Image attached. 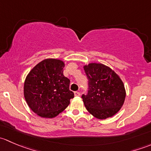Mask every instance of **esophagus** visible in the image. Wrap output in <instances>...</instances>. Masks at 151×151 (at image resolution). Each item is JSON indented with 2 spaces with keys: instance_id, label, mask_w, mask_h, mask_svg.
<instances>
[{
  "instance_id": "1",
  "label": "esophagus",
  "mask_w": 151,
  "mask_h": 151,
  "mask_svg": "<svg viewBox=\"0 0 151 151\" xmlns=\"http://www.w3.org/2000/svg\"><path fill=\"white\" fill-rule=\"evenodd\" d=\"M74 96H80V93L79 92V91H75V92H74Z\"/></svg>"
}]
</instances>
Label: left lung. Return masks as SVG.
Instances as JSON below:
<instances>
[{"label":"left lung","mask_w":151,"mask_h":151,"mask_svg":"<svg viewBox=\"0 0 151 151\" xmlns=\"http://www.w3.org/2000/svg\"><path fill=\"white\" fill-rule=\"evenodd\" d=\"M88 80V93L82 99L87 110L99 119L116 114L124 103L126 91L122 80L109 67L101 63L84 66Z\"/></svg>","instance_id":"1"}]
</instances>
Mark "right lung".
I'll return each mask as SVG.
<instances>
[{"label": "right lung", "mask_w": 151, "mask_h": 151, "mask_svg": "<svg viewBox=\"0 0 151 151\" xmlns=\"http://www.w3.org/2000/svg\"><path fill=\"white\" fill-rule=\"evenodd\" d=\"M64 63L45 59L29 72L24 84V96L29 107L42 118H54L64 110L74 98L70 80L63 75Z\"/></svg>", "instance_id": "add662e5"}]
</instances>
